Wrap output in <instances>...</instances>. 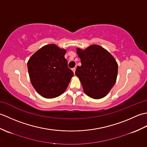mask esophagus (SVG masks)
<instances>
[{"label": "esophagus", "mask_w": 147, "mask_h": 147, "mask_svg": "<svg viewBox=\"0 0 147 147\" xmlns=\"http://www.w3.org/2000/svg\"><path fill=\"white\" fill-rule=\"evenodd\" d=\"M72 71H73V72L74 74V73H75V71H76V68L75 67L72 68Z\"/></svg>", "instance_id": "obj_1"}]
</instances>
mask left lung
<instances>
[{"instance_id": "8db88e82", "label": "left lung", "mask_w": 147, "mask_h": 147, "mask_svg": "<svg viewBox=\"0 0 147 147\" xmlns=\"http://www.w3.org/2000/svg\"><path fill=\"white\" fill-rule=\"evenodd\" d=\"M81 66L75 72L90 97L100 99L108 94L116 82L118 65L113 56L101 46L92 45L85 50L77 48Z\"/></svg>"}]
</instances>
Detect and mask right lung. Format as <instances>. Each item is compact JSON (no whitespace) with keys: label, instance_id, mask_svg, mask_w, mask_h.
<instances>
[{"label":"right lung","instance_id":"obj_1","mask_svg":"<svg viewBox=\"0 0 147 147\" xmlns=\"http://www.w3.org/2000/svg\"><path fill=\"white\" fill-rule=\"evenodd\" d=\"M65 49L49 44L37 51L28 62L34 88L43 97L55 98L67 89L74 73L67 67Z\"/></svg>","mask_w":147,"mask_h":147}]
</instances>
